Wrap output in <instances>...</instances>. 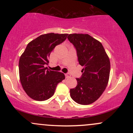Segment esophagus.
Returning <instances> with one entry per match:
<instances>
[{
	"label": "esophagus",
	"mask_w": 133,
	"mask_h": 133,
	"mask_svg": "<svg viewBox=\"0 0 133 133\" xmlns=\"http://www.w3.org/2000/svg\"><path fill=\"white\" fill-rule=\"evenodd\" d=\"M65 78H69V77H71V74H69V73H67V74H65Z\"/></svg>",
	"instance_id": "1"
}]
</instances>
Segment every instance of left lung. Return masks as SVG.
Listing matches in <instances>:
<instances>
[{
    "label": "left lung",
    "mask_w": 133,
    "mask_h": 133,
    "mask_svg": "<svg viewBox=\"0 0 133 133\" xmlns=\"http://www.w3.org/2000/svg\"><path fill=\"white\" fill-rule=\"evenodd\" d=\"M68 39L77 51L82 75L70 96L79 104L88 105L98 99L106 89L110 74V61L99 41L87 34H71Z\"/></svg>",
    "instance_id": "1"
}]
</instances>
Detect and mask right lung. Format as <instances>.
Instances as JSON below:
<instances>
[{
    "instance_id": "add662e5",
    "label": "right lung",
    "mask_w": 133,
    "mask_h": 133,
    "mask_svg": "<svg viewBox=\"0 0 133 133\" xmlns=\"http://www.w3.org/2000/svg\"><path fill=\"white\" fill-rule=\"evenodd\" d=\"M68 34L41 35L27 44L19 62V77L25 92L34 100L42 101L54 95L56 86L65 79L62 72L45 68L56 45L66 39Z\"/></svg>"
}]
</instances>
